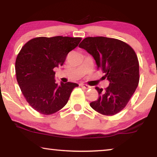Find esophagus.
<instances>
[{
    "label": "esophagus",
    "instance_id": "obj_1",
    "mask_svg": "<svg viewBox=\"0 0 157 157\" xmlns=\"http://www.w3.org/2000/svg\"><path fill=\"white\" fill-rule=\"evenodd\" d=\"M79 86H80L81 87H82L83 89H89V88H91L89 85L85 84V83H80V84H79Z\"/></svg>",
    "mask_w": 157,
    "mask_h": 157
}]
</instances>
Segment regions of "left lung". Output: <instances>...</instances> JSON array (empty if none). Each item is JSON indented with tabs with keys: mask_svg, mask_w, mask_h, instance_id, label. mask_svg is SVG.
Wrapping results in <instances>:
<instances>
[{
	"mask_svg": "<svg viewBox=\"0 0 157 157\" xmlns=\"http://www.w3.org/2000/svg\"><path fill=\"white\" fill-rule=\"evenodd\" d=\"M79 47L94 57L97 69L110 82L104 90L95 88L98 98L90 106L103 115L117 114L125 108L138 86L139 64L136 53L125 42L103 36L86 38Z\"/></svg>",
	"mask_w": 157,
	"mask_h": 157,
	"instance_id": "1",
	"label": "left lung"
}]
</instances>
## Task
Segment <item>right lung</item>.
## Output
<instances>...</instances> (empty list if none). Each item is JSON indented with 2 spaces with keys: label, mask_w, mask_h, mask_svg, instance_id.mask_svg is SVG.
Here are the masks:
<instances>
[{
  "label": "right lung",
  "mask_w": 157,
  "mask_h": 157,
  "mask_svg": "<svg viewBox=\"0 0 157 157\" xmlns=\"http://www.w3.org/2000/svg\"><path fill=\"white\" fill-rule=\"evenodd\" d=\"M79 37H37L22 47L16 60V75L20 89L33 109L53 114L67 104L76 83L55 80L54 68L63 65L68 53L78 46Z\"/></svg>",
  "instance_id": "obj_1"
}]
</instances>
